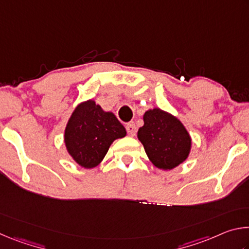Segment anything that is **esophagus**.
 Returning <instances> with one entry per match:
<instances>
[{
  "label": "esophagus",
  "instance_id": "1",
  "mask_svg": "<svg viewBox=\"0 0 249 249\" xmlns=\"http://www.w3.org/2000/svg\"><path fill=\"white\" fill-rule=\"evenodd\" d=\"M126 130H127L129 136H135V134H136V126H135L134 123H129L126 125Z\"/></svg>",
  "mask_w": 249,
  "mask_h": 249
}]
</instances>
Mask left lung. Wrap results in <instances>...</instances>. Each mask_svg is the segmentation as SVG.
I'll return each mask as SVG.
<instances>
[{"mask_svg":"<svg viewBox=\"0 0 249 249\" xmlns=\"http://www.w3.org/2000/svg\"><path fill=\"white\" fill-rule=\"evenodd\" d=\"M137 138L147 157L158 169L172 170L188 159L192 138L178 117L159 107L145 112Z\"/></svg>","mask_w":249,"mask_h":249,"instance_id":"8db88e82","label":"left lung"}]
</instances>
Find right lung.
<instances>
[{"label": "right lung", "mask_w": 249, "mask_h": 249, "mask_svg": "<svg viewBox=\"0 0 249 249\" xmlns=\"http://www.w3.org/2000/svg\"><path fill=\"white\" fill-rule=\"evenodd\" d=\"M126 136L113 112H105L94 100L79 103L66 125L64 142L75 163L84 169L98 167L112 142Z\"/></svg>", "instance_id": "right-lung-1"}]
</instances>
